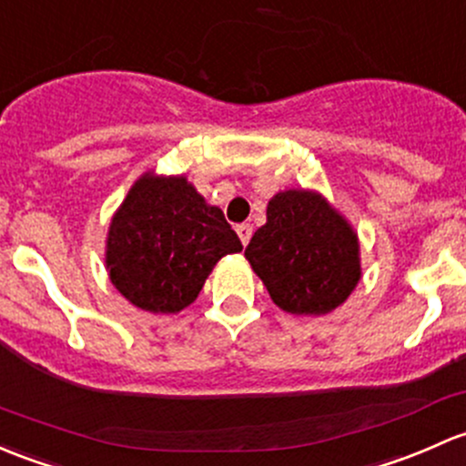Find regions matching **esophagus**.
I'll use <instances>...</instances> for the list:
<instances>
[{"instance_id": "1", "label": "esophagus", "mask_w": 466, "mask_h": 466, "mask_svg": "<svg viewBox=\"0 0 466 466\" xmlns=\"http://www.w3.org/2000/svg\"><path fill=\"white\" fill-rule=\"evenodd\" d=\"M237 234H238V238H241L243 246H248L249 237H252V225H249V223L237 225Z\"/></svg>"}]
</instances>
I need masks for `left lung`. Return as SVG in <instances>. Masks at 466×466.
Segmentation results:
<instances>
[{
	"label": "left lung",
	"mask_w": 466,
	"mask_h": 466,
	"mask_svg": "<svg viewBox=\"0 0 466 466\" xmlns=\"http://www.w3.org/2000/svg\"><path fill=\"white\" fill-rule=\"evenodd\" d=\"M266 217L246 258L272 301L306 317L339 308L361 279L360 237L350 220L315 189L277 192Z\"/></svg>",
	"instance_id": "obj_1"
}]
</instances>
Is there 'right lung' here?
Wrapping results in <instances>:
<instances>
[{
	"instance_id": "add662e5",
	"label": "right lung",
	"mask_w": 466,
	"mask_h": 466,
	"mask_svg": "<svg viewBox=\"0 0 466 466\" xmlns=\"http://www.w3.org/2000/svg\"><path fill=\"white\" fill-rule=\"evenodd\" d=\"M241 249L223 212L187 176L147 169L111 217L105 266L116 290L136 308L176 315L196 301L220 258Z\"/></svg>"
}]
</instances>
